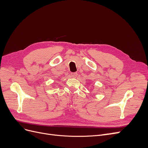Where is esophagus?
Instances as JSON below:
<instances>
[{
  "instance_id": "1",
  "label": "esophagus",
  "mask_w": 148,
  "mask_h": 148,
  "mask_svg": "<svg viewBox=\"0 0 148 148\" xmlns=\"http://www.w3.org/2000/svg\"><path fill=\"white\" fill-rule=\"evenodd\" d=\"M77 75H78L77 73H71V77L73 78H76L77 77Z\"/></svg>"
}]
</instances>
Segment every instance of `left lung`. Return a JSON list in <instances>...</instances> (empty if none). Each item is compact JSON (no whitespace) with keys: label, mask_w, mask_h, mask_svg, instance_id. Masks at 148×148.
Instances as JSON below:
<instances>
[{"label":"left lung","mask_w":148,"mask_h":148,"mask_svg":"<svg viewBox=\"0 0 148 148\" xmlns=\"http://www.w3.org/2000/svg\"><path fill=\"white\" fill-rule=\"evenodd\" d=\"M92 86H93V88H94V87H95V86H93V85H92Z\"/></svg>","instance_id":"8db88e82"}]
</instances>
